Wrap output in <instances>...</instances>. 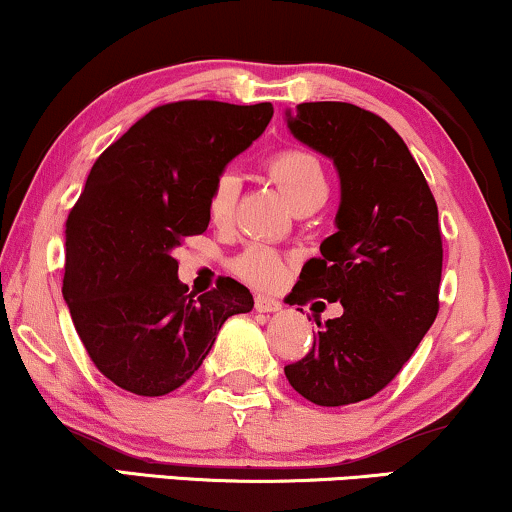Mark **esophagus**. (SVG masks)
I'll use <instances>...</instances> for the list:
<instances>
[{
	"mask_svg": "<svg viewBox=\"0 0 512 512\" xmlns=\"http://www.w3.org/2000/svg\"><path fill=\"white\" fill-rule=\"evenodd\" d=\"M255 309L257 312H278L281 309V302L274 300V297H267V295H257L255 297Z\"/></svg>",
	"mask_w": 512,
	"mask_h": 512,
	"instance_id": "obj_1",
	"label": "esophagus"
}]
</instances>
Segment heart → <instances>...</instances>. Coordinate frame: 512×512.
Listing matches in <instances>:
<instances>
[{
	"instance_id": "obj_1",
	"label": "heart",
	"mask_w": 512,
	"mask_h": 512,
	"mask_svg": "<svg viewBox=\"0 0 512 512\" xmlns=\"http://www.w3.org/2000/svg\"><path fill=\"white\" fill-rule=\"evenodd\" d=\"M264 172L288 198L290 208L297 210L314 200L326 198L328 184L321 160L300 146L278 148L264 160ZM238 196V179L234 174H219L208 193V217L212 224L226 226L234 217ZM288 260L267 243H250L231 260V271L250 286L269 290L281 283Z\"/></svg>"
}]
</instances>
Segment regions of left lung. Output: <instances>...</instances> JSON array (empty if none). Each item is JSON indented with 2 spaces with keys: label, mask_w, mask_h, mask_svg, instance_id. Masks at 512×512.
Returning a JSON list of instances; mask_svg holds the SVG:
<instances>
[{
  "label": "left lung",
  "mask_w": 512,
  "mask_h": 512,
  "mask_svg": "<svg viewBox=\"0 0 512 512\" xmlns=\"http://www.w3.org/2000/svg\"><path fill=\"white\" fill-rule=\"evenodd\" d=\"M288 127L333 158L342 184L338 231L304 264L295 300L340 302L342 316L316 323L312 349L283 371L312 404H357L397 378L437 319V203L404 139L380 115L312 101L295 106Z\"/></svg>",
  "instance_id": "left-lung-1"
}]
</instances>
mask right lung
Returning <instances> with one entry per match:
<instances>
[{
	"instance_id": "add662e5",
	"label": "right lung",
	"mask_w": 512,
	"mask_h": 512,
	"mask_svg": "<svg viewBox=\"0 0 512 512\" xmlns=\"http://www.w3.org/2000/svg\"><path fill=\"white\" fill-rule=\"evenodd\" d=\"M271 115V103H163L96 158L66 222L63 297L89 359L122 390H177L222 323L255 304L234 278L193 297L174 250L208 229L212 184Z\"/></svg>"
}]
</instances>
